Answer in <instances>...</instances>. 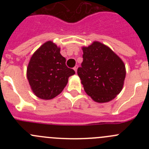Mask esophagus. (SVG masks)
Wrapping results in <instances>:
<instances>
[{
  "instance_id": "34e87169",
  "label": "esophagus",
  "mask_w": 149,
  "mask_h": 149,
  "mask_svg": "<svg viewBox=\"0 0 149 149\" xmlns=\"http://www.w3.org/2000/svg\"><path fill=\"white\" fill-rule=\"evenodd\" d=\"M73 69H74V70L76 71H76H77V69H78V65L75 66V67L73 68Z\"/></svg>"
}]
</instances>
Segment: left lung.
Returning a JSON list of instances; mask_svg holds the SVG:
<instances>
[{"mask_svg":"<svg viewBox=\"0 0 149 149\" xmlns=\"http://www.w3.org/2000/svg\"><path fill=\"white\" fill-rule=\"evenodd\" d=\"M82 49L83 62L77 73L86 93L97 102L111 101L123 89L126 74L124 63L100 42Z\"/></svg>","mask_w":149,"mask_h":149,"instance_id":"1","label":"left lung"}]
</instances>
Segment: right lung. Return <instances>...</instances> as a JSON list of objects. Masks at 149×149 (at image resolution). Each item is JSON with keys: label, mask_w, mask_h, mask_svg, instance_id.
<instances>
[{"label": "right lung", "mask_w": 149, "mask_h": 149, "mask_svg": "<svg viewBox=\"0 0 149 149\" xmlns=\"http://www.w3.org/2000/svg\"><path fill=\"white\" fill-rule=\"evenodd\" d=\"M61 49L52 41L46 42L31 56L26 70L31 90L37 97L52 100L63 91L75 71L65 65Z\"/></svg>", "instance_id": "add662e5"}]
</instances>
